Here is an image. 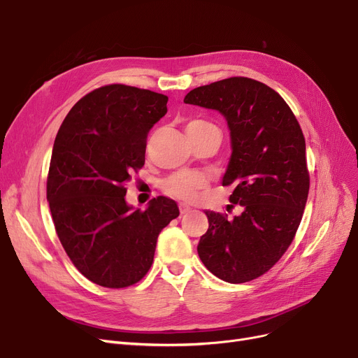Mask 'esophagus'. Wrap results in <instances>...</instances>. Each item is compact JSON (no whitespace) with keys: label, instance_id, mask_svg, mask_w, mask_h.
I'll return each mask as SVG.
<instances>
[{"label":"esophagus","instance_id":"34e87169","mask_svg":"<svg viewBox=\"0 0 358 358\" xmlns=\"http://www.w3.org/2000/svg\"><path fill=\"white\" fill-rule=\"evenodd\" d=\"M192 212V208L190 206H185V204H180V213L181 215H185V213H190Z\"/></svg>","mask_w":358,"mask_h":358}]
</instances>
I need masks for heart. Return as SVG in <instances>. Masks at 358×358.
Wrapping results in <instances>:
<instances>
[{
	"label": "heart",
	"instance_id": "heart-1",
	"mask_svg": "<svg viewBox=\"0 0 358 358\" xmlns=\"http://www.w3.org/2000/svg\"><path fill=\"white\" fill-rule=\"evenodd\" d=\"M209 126H213V124L203 120H193L187 124V130H197V129L209 127ZM206 185H208V180H206V177L201 173L178 171L164 180L162 189L168 196L176 197L178 200H184V201H193L199 197V193L204 189Z\"/></svg>",
	"mask_w": 358,
	"mask_h": 358
}]
</instances>
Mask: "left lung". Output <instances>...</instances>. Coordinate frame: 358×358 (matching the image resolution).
<instances>
[{"label": "left lung", "instance_id": "1", "mask_svg": "<svg viewBox=\"0 0 358 358\" xmlns=\"http://www.w3.org/2000/svg\"><path fill=\"white\" fill-rule=\"evenodd\" d=\"M184 103L227 119L232 155L222 185H234L229 201L243 208L234 219L206 212L199 257L220 280L247 283L283 257L302 220L309 193L303 131L278 92L245 77L197 87Z\"/></svg>", "mask_w": 358, "mask_h": 358}]
</instances>
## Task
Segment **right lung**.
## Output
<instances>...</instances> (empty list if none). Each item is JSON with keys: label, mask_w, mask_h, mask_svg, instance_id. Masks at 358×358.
<instances>
[{"label": "right lung", "mask_w": 358, "mask_h": 358, "mask_svg": "<svg viewBox=\"0 0 358 358\" xmlns=\"http://www.w3.org/2000/svg\"><path fill=\"white\" fill-rule=\"evenodd\" d=\"M166 101L149 90L104 85L69 110L56 135L46 182L53 224L72 264L99 286L123 289L142 280L159 232L180 215L164 196L146 210L124 199Z\"/></svg>", "instance_id": "right-lung-1"}]
</instances>
